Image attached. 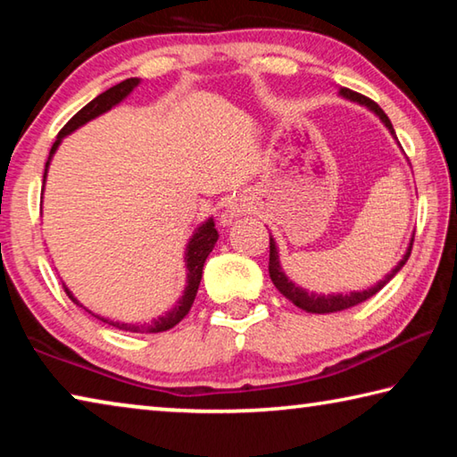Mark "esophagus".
I'll use <instances>...</instances> for the list:
<instances>
[{"label":"esophagus","mask_w":457,"mask_h":457,"mask_svg":"<svg viewBox=\"0 0 457 457\" xmlns=\"http://www.w3.org/2000/svg\"><path fill=\"white\" fill-rule=\"evenodd\" d=\"M247 212H250V205H247L244 199L231 201L229 207H228V212L223 213V223H229L234 218H239V215H244Z\"/></svg>","instance_id":"34e87169"}]
</instances>
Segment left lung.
<instances>
[{"label":"left lung","mask_w":457,"mask_h":457,"mask_svg":"<svg viewBox=\"0 0 457 457\" xmlns=\"http://www.w3.org/2000/svg\"><path fill=\"white\" fill-rule=\"evenodd\" d=\"M340 95H343L345 98H349V100H354V103L369 106L370 111H373L377 117L385 122V127L391 130V135L395 137V130H393V125H391L389 117H386V114L383 112V108L378 106L375 100H370L365 95H359V92L349 90V88H340ZM411 247H413V239H411V244H409V247H407V253L403 256V260H401L399 264L393 268L391 272L386 274L381 282L375 284L373 288H367V290H362V292H351V294H328V296H322V294H312V292L308 294L304 288H300V286L290 282L288 278H286V274L282 272V268H280V260H278V250H276V242L272 239V236H270V266L268 268H270V278H272L274 286H276L278 290H280V294H284V296L290 300V303H294L298 308H303V311H306V312L327 314V312L346 311V308L357 306L361 303H365V300H369L370 296H375V294L381 290L383 286L389 282L391 278L395 276L401 268L405 266V262L409 260V256H411Z\"/></svg>","instance_id":"8db88e82"}]
</instances>
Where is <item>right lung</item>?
Returning <instances> with one entry per match:
<instances>
[{
	"instance_id": "1",
	"label": "right lung",
	"mask_w": 457,
	"mask_h": 457,
	"mask_svg": "<svg viewBox=\"0 0 457 457\" xmlns=\"http://www.w3.org/2000/svg\"><path fill=\"white\" fill-rule=\"evenodd\" d=\"M138 84V79H127V80H122L120 84H117V87H112V88H108V90H104L103 95H98L95 100H90V103L87 104V106H82L79 112L74 114V117L66 122L64 127H62V130L58 133V137H56V143L52 145V151H50V157L54 154V151H56V146L60 145V141L62 138H64L66 135H71L72 130H76L79 127H82L84 122H88V120H92V119H96L98 114H103V112H106V111H111V108L114 106V104H119L122 98H127L129 95H130V90H133L135 87ZM48 165H50V159H48V163H46V169H48ZM44 181H46V171H44ZM218 229H215V226H213V220H207L204 226H201L197 231H195V236L191 237V242H189V245H187V253H185V262H187V270H189V274H187V288H185V294L181 296V300L179 303L175 304V308L169 314H165V316H161L159 320H153L151 324H129V322H114V320H108V319H103V316H98V314H92L90 311H87V308H84L79 300H76L74 296H72V292L66 288L64 284V292L68 294V298L72 300V303L76 304V306H80V308H84V311H87L88 314H92L95 316V319H98V320H103V322H106V324H111V327H114V328H119V330H129V332H165V330H169V328H173L175 324H179L185 316L189 314V311H191V304H193V300H195V294H197V288H199V282H201V274H204V264H205V260H207V256H210V252L213 250V245H215V242H218Z\"/></svg>"
}]
</instances>
